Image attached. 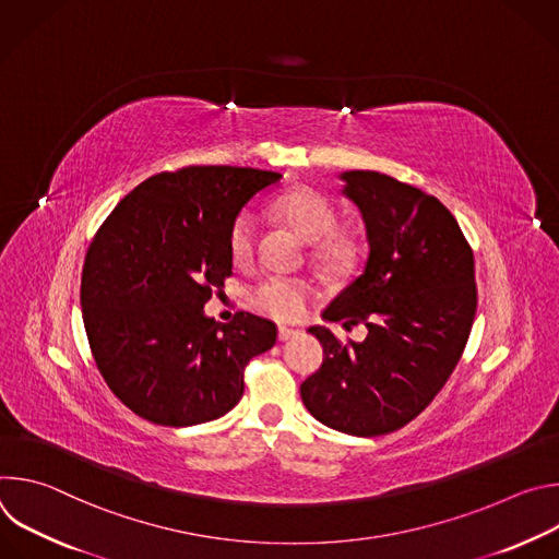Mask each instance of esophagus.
I'll return each mask as SVG.
<instances>
[{
    "label": "esophagus",
    "mask_w": 559,
    "mask_h": 559,
    "mask_svg": "<svg viewBox=\"0 0 559 559\" xmlns=\"http://www.w3.org/2000/svg\"><path fill=\"white\" fill-rule=\"evenodd\" d=\"M294 336H298V330H292V328H278V341H281V343L292 341Z\"/></svg>",
    "instance_id": "esophagus-1"
}]
</instances>
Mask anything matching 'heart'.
I'll return each instance as SVG.
<instances>
[{
    "label": "heart",
    "mask_w": 559,
    "mask_h": 559,
    "mask_svg": "<svg viewBox=\"0 0 559 559\" xmlns=\"http://www.w3.org/2000/svg\"><path fill=\"white\" fill-rule=\"evenodd\" d=\"M276 214L302 238L316 246V261L325 267H347L356 259V243L347 236L336 234L341 214L336 205L313 188H294L281 194L274 203ZM259 218L246 210L236 216L229 231V254L236 265H250L257 254ZM250 302L261 313L281 323H292L302 318L311 302L309 285L281 276L261 281L250 292Z\"/></svg>",
    "instance_id": "b5f03b06"
}]
</instances>
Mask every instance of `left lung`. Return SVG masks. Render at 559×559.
<instances>
[{"label":"left lung","instance_id":"8db88e82","mask_svg":"<svg viewBox=\"0 0 559 559\" xmlns=\"http://www.w3.org/2000/svg\"><path fill=\"white\" fill-rule=\"evenodd\" d=\"M341 179L362 214L369 257L323 318L347 332L365 325L367 338L343 343L311 328L325 358L300 397L323 425L371 438L412 423L453 373L477 307L475 263L436 197L371 170Z\"/></svg>","mask_w":559,"mask_h":559}]
</instances>
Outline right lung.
Segmentation results:
<instances>
[{
    "mask_svg": "<svg viewBox=\"0 0 559 559\" xmlns=\"http://www.w3.org/2000/svg\"><path fill=\"white\" fill-rule=\"evenodd\" d=\"M278 173L188 166L145 179L97 229L82 272L93 358L119 401L154 425L221 418L243 395L248 362L272 349L276 325L236 311L203 313L231 274L229 231Z\"/></svg>",
    "mask_w": 559,
    "mask_h": 559,
    "instance_id": "obj_1",
    "label": "right lung"
}]
</instances>
